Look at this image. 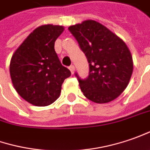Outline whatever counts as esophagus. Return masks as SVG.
Masks as SVG:
<instances>
[{"mask_svg": "<svg viewBox=\"0 0 150 150\" xmlns=\"http://www.w3.org/2000/svg\"><path fill=\"white\" fill-rule=\"evenodd\" d=\"M69 69H70L71 74H74V73H75V66H74V65H70V67H69Z\"/></svg>", "mask_w": 150, "mask_h": 150, "instance_id": "esophagus-1", "label": "esophagus"}]
</instances>
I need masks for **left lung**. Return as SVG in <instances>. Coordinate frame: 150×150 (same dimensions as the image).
<instances>
[{
	"instance_id": "8db88e82",
	"label": "left lung",
	"mask_w": 150,
	"mask_h": 150,
	"mask_svg": "<svg viewBox=\"0 0 150 150\" xmlns=\"http://www.w3.org/2000/svg\"><path fill=\"white\" fill-rule=\"evenodd\" d=\"M85 54L89 76L77 77L84 96L95 103L105 104L116 99L125 90L133 73V59L126 44L96 21L87 20L69 27Z\"/></svg>"
}]
</instances>
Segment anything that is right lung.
<instances>
[{
	"mask_svg": "<svg viewBox=\"0 0 150 150\" xmlns=\"http://www.w3.org/2000/svg\"><path fill=\"white\" fill-rule=\"evenodd\" d=\"M63 31L61 25H40L11 57L10 75L14 88L33 105H51L59 97L64 80L71 75L54 50V42Z\"/></svg>",
	"mask_w": 150,
	"mask_h": 150,
	"instance_id": "add662e5",
	"label": "right lung"
}]
</instances>
